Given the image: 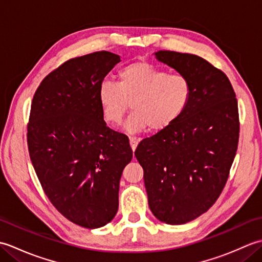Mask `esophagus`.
Here are the masks:
<instances>
[{
	"label": "esophagus",
	"instance_id": "1",
	"mask_svg": "<svg viewBox=\"0 0 262 262\" xmlns=\"http://www.w3.org/2000/svg\"><path fill=\"white\" fill-rule=\"evenodd\" d=\"M140 138H136V137H129V144H130V147L133 151H135L138 143H140Z\"/></svg>",
	"mask_w": 262,
	"mask_h": 262
}]
</instances>
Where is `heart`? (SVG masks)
<instances>
[{
  "instance_id": "b5f03b06",
  "label": "heart",
  "mask_w": 262,
  "mask_h": 262,
  "mask_svg": "<svg viewBox=\"0 0 262 262\" xmlns=\"http://www.w3.org/2000/svg\"><path fill=\"white\" fill-rule=\"evenodd\" d=\"M191 96L187 77L168 74L146 62L127 65L118 73V84L104 81L99 88V101L104 119L119 125L128 108V132L164 130L179 118Z\"/></svg>"
}]
</instances>
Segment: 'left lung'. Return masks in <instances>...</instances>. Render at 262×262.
Here are the masks:
<instances>
[{"label":"left lung","mask_w":262,"mask_h":262,"mask_svg":"<svg viewBox=\"0 0 262 262\" xmlns=\"http://www.w3.org/2000/svg\"><path fill=\"white\" fill-rule=\"evenodd\" d=\"M153 55L191 85L179 118L135 151L149 209L163 223L179 225L207 211L223 190L237 148V101L227 76L204 58L170 51Z\"/></svg>","instance_id":"obj_1"}]
</instances>
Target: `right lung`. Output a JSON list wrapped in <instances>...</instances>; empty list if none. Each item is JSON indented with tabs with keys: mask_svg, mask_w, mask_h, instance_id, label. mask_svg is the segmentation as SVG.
Masks as SVG:
<instances>
[{
	"mask_svg": "<svg viewBox=\"0 0 262 262\" xmlns=\"http://www.w3.org/2000/svg\"><path fill=\"white\" fill-rule=\"evenodd\" d=\"M120 62L96 52L65 62L33 96L28 148L48 199L74 224L99 229L118 210L122 170L133 159L128 137L107 127L99 88Z\"/></svg>",
	"mask_w": 262,
	"mask_h": 262,
	"instance_id": "1",
	"label": "right lung"
}]
</instances>
